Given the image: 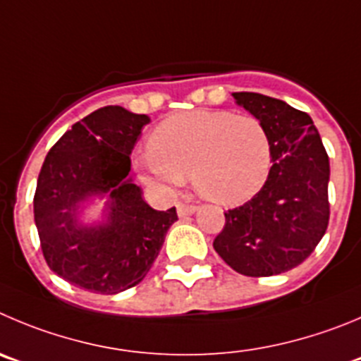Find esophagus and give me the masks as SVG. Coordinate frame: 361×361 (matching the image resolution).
<instances>
[{"instance_id":"1","label":"esophagus","mask_w":361,"mask_h":361,"mask_svg":"<svg viewBox=\"0 0 361 361\" xmlns=\"http://www.w3.org/2000/svg\"><path fill=\"white\" fill-rule=\"evenodd\" d=\"M196 210H197L196 204H187V203L178 204V215H180V217H187V215H192Z\"/></svg>"}]
</instances>
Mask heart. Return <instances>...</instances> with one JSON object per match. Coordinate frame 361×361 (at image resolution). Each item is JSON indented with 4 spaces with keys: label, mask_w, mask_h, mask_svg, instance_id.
<instances>
[{
    "label": "heart",
    "mask_w": 361,
    "mask_h": 361,
    "mask_svg": "<svg viewBox=\"0 0 361 361\" xmlns=\"http://www.w3.org/2000/svg\"><path fill=\"white\" fill-rule=\"evenodd\" d=\"M149 154L137 158L146 183L176 190L185 178L201 197L240 204L257 196L272 165L267 128L251 114L190 110L158 124L147 140Z\"/></svg>",
    "instance_id": "heart-1"
}]
</instances>
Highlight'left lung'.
<instances>
[{
    "label": "left lung",
    "instance_id": "obj_1",
    "mask_svg": "<svg viewBox=\"0 0 361 361\" xmlns=\"http://www.w3.org/2000/svg\"><path fill=\"white\" fill-rule=\"evenodd\" d=\"M233 97L267 128L272 165L257 196L224 214L226 224L214 249L244 276L281 274L302 264L324 237L329 158L308 114L264 94Z\"/></svg>",
    "mask_w": 361,
    "mask_h": 361
}]
</instances>
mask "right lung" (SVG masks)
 I'll use <instances>...</instances> for the list:
<instances>
[{"instance_id":"add662e5","label":"right lung","mask_w":361,"mask_h":361,"mask_svg":"<svg viewBox=\"0 0 361 361\" xmlns=\"http://www.w3.org/2000/svg\"><path fill=\"white\" fill-rule=\"evenodd\" d=\"M149 121L103 106L73 124L44 160L33 197L40 247L49 269L74 287L112 295L139 285L178 221L176 208H151L128 176ZM94 197L107 200L104 219L85 225L79 214Z\"/></svg>"}]
</instances>
